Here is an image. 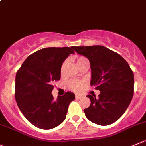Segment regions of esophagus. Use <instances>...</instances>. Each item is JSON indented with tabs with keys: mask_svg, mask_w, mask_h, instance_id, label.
Here are the masks:
<instances>
[{
	"mask_svg": "<svg viewBox=\"0 0 146 146\" xmlns=\"http://www.w3.org/2000/svg\"><path fill=\"white\" fill-rule=\"evenodd\" d=\"M75 98H76V99H80V98H82V95H75Z\"/></svg>",
	"mask_w": 146,
	"mask_h": 146,
	"instance_id": "esophagus-1",
	"label": "esophagus"
}]
</instances>
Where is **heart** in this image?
I'll list each match as a JSON object with an SVG mask.
<instances>
[{
	"mask_svg": "<svg viewBox=\"0 0 146 146\" xmlns=\"http://www.w3.org/2000/svg\"><path fill=\"white\" fill-rule=\"evenodd\" d=\"M76 62H77V65L78 66V67L80 68V66L82 64H84V63H87L89 62L88 60L86 59L84 56H78L76 59ZM68 64V60H65L64 62L62 64V66H61V75L63 76L65 73V70H66V66H67ZM68 86L70 88V90H72V91L76 92H78L81 91L82 89L83 88V86H84V82L80 80H72L70 81L68 83Z\"/></svg>",
	"mask_w": 146,
	"mask_h": 146,
	"instance_id": "1",
	"label": "heart"
}]
</instances>
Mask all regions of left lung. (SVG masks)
<instances>
[{
  "label": "left lung",
  "mask_w": 146,
  "mask_h": 146,
  "mask_svg": "<svg viewBox=\"0 0 146 146\" xmlns=\"http://www.w3.org/2000/svg\"><path fill=\"white\" fill-rule=\"evenodd\" d=\"M89 59L91 67L90 84L100 91L92 97L84 110L90 121L108 125L117 121L128 108L134 92V75L127 62L117 53L102 46H73Z\"/></svg>",
  "instance_id": "1"
}]
</instances>
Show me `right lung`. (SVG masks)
Returning <instances> with one entry per match:
<instances>
[{"mask_svg":"<svg viewBox=\"0 0 146 146\" xmlns=\"http://www.w3.org/2000/svg\"><path fill=\"white\" fill-rule=\"evenodd\" d=\"M73 46L48 47L27 57L16 75L15 98L24 117L36 127L49 130L65 120L68 108L75 99L67 92L55 100L52 82L61 77V66Z\"/></svg>","mask_w":146,"mask_h":146,"instance_id":"right-lung-1","label":"right lung"}]
</instances>
